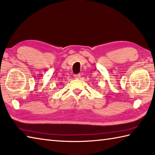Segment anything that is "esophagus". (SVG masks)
<instances>
[{"mask_svg": "<svg viewBox=\"0 0 155 155\" xmlns=\"http://www.w3.org/2000/svg\"><path fill=\"white\" fill-rule=\"evenodd\" d=\"M74 78H77V79H78V78H81V74H74Z\"/></svg>", "mask_w": 155, "mask_h": 155, "instance_id": "34e87169", "label": "esophagus"}]
</instances>
